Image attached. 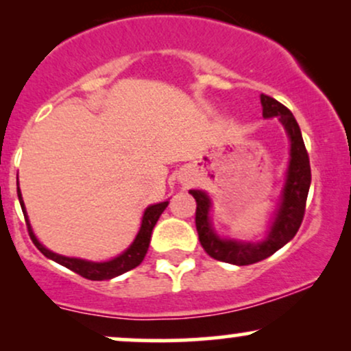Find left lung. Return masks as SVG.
Instances as JSON below:
<instances>
[{"mask_svg": "<svg viewBox=\"0 0 351 351\" xmlns=\"http://www.w3.org/2000/svg\"><path fill=\"white\" fill-rule=\"evenodd\" d=\"M261 104H263V115L279 117L282 125L291 136V162H289L287 180H285L284 189H282V199L279 211L276 215L271 232L263 243H241V241H226L215 234L211 224H209V208L211 201L208 195L198 189H191L189 195L196 199V231H198L199 243L208 256L221 263L234 265H249L259 261L267 259L274 252H277L282 245L293 239L299 231L305 215V203L310 188V160L307 148H305L304 138H302L300 127L295 117L287 107L282 106L276 99L261 94Z\"/></svg>", "mask_w": 351, "mask_h": 351, "instance_id": "1", "label": "left lung"}]
</instances>
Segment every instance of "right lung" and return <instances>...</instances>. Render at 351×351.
<instances>
[{"mask_svg":"<svg viewBox=\"0 0 351 351\" xmlns=\"http://www.w3.org/2000/svg\"><path fill=\"white\" fill-rule=\"evenodd\" d=\"M18 198H19V203H21L23 215H24V217H26L27 232H29L31 241H33L36 247H38L39 251L44 254V256L54 261V263H58L60 265H64V267L71 269L72 272L79 274L80 277H84V279H88V280L114 279V277L122 276V274L132 271V269H135L136 265L142 264L145 254H147V251H148V245H150V237H152L153 228H155L158 217L162 216L165 208L168 206V201H165V203L153 204V206L147 208V211H145L143 219H142V228H140L135 241L132 243L130 247H128L123 254H120L119 257L108 261V263H88V261L75 259V257L59 256V254L47 251V249L44 247V245L39 243L38 239H36V236L33 234V229H31L29 223H27V216H26V211H24V203L21 198V193H19V188H18Z\"/></svg>","mask_w":351,"mask_h":351,"instance_id":"1","label":"right lung"}]
</instances>
